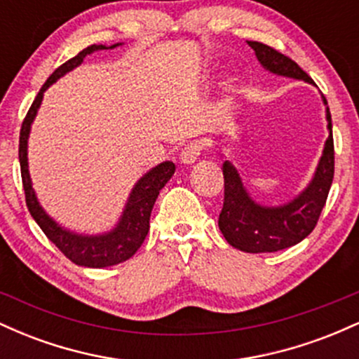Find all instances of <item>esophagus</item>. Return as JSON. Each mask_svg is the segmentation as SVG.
<instances>
[{
	"label": "esophagus",
	"instance_id": "esophagus-1",
	"mask_svg": "<svg viewBox=\"0 0 359 359\" xmlns=\"http://www.w3.org/2000/svg\"><path fill=\"white\" fill-rule=\"evenodd\" d=\"M201 155V145L199 143H189V145H185L182 148V151H180V162L185 163V165H192L194 162H197V158H199Z\"/></svg>",
	"mask_w": 359,
	"mask_h": 359
}]
</instances>
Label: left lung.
<instances>
[{"instance_id": "8db88e82", "label": "left lung", "mask_w": 359, "mask_h": 359, "mask_svg": "<svg viewBox=\"0 0 359 359\" xmlns=\"http://www.w3.org/2000/svg\"><path fill=\"white\" fill-rule=\"evenodd\" d=\"M255 55L265 71L277 76L292 77L314 84L294 60L288 59L259 42H248ZM327 119L329 137L324 143L323 156L309 185L290 203L282 205H262L250 196L236 167L229 160L222 163L224 175V204L219 214V229L226 241L234 248L246 253H273L290 248L307 238L316 228L323 211L332 177H334V142H332V123L327 101L323 96Z\"/></svg>"}]
</instances>
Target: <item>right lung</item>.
I'll use <instances>...</instances> for the list:
<instances>
[{
  "mask_svg": "<svg viewBox=\"0 0 359 359\" xmlns=\"http://www.w3.org/2000/svg\"><path fill=\"white\" fill-rule=\"evenodd\" d=\"M123 43H114L111 47L106 45H90L84 50L72 57L65 64H62L55 72L48 77L47 82L42 86L40 93L36 94L35 101L32 102L27 116L23 119L22 131H20V148L18 158L20 168H22V180L25 189V199H27V208L32 217L40 226L45 236L50 240L53 245L59 248L72 263L79 266H88V269H106V266L118 265V263L126 262L128 258L137 253L142 243L145 241L148 229H150V214L154 204L158 197L160 191L163 189L170 177L174 175L175 165L174 162H162L158 165L148 170L142 179L131 189L130 197H128L125 209H123L121 217L111 231L102 234H79L76 231L60 226L55 219H52L45 209L40 205L36 194L32 185L30 172H28V137H30L32 123L39 113L40 104H42L43 93L53 82H57L62 76L71 72L72 69L79 67L84 62L86 55L97 50H108V48L119 47Z\"/></svg>",
  "mask_w": 359,
  "mask_h": 359,
  "instance_id": "obj_1",
  "label": "right lung"
}]
</instances>
